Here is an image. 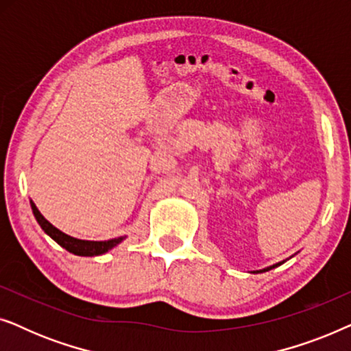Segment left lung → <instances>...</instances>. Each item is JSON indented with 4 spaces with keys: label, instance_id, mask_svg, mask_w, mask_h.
I'll list each match as a JSON object with an SVG mask.
<instances>
[{
    "label": "left lung",
    "instance_id": "8db88e82",
    "mask_svg": "<svg viewBox=\"0 0 351 351\" xmlns=\"http://www.w3.org/2000/svg\"><path fill=\"white\" fill-rule=\"evenodd\" d=\"M278 265H281V262H280V263H275V265H271V267H267V268H263V270L252 271V273H263V271H268V270H271V268H275V267H278Z\"/></svg>",
    "mask_w": 351,
    "mask_h": 351
}]
</instances>
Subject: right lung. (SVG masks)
Listing matches in <instances>:
<instances>
[{
    "label": "right lung",
    "instance_id": "add662e5",
    "mask_svg": "<svg viewBox=\"0 0 351 351\" xmlns=\"http://www.w3.org/2000/svg\"><path fill=\"white\" fill-rule=\"evenodd\" d=\"M30 204H32L33 215H35L36 222L40 223V227L45 230V233L49 234V237L54 239L57 244H60L62 247L66 249V251L71 254H75V256H86V257L100 256V254L108 252L110 249H113L117 244H119L124 239V237H119V238L108 239V241H86V239L69 237V234L60 232L59 228H56L54 225L47 222V220L41 215L40 210H38V208L33 201H30Z\"/></svg>",
    "mask_w": 351,
    "mask_h": 351
}]
</instances>
